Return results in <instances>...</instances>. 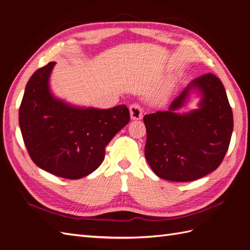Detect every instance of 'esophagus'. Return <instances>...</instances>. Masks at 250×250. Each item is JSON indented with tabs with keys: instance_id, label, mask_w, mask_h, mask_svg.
<instances>
[{
	"instance_id": "esophagus-1",
	"label": "esophagus",
	"mask_w": 250,
	"mask_h": 250,
	"mask_svg": "<svg viewBox=\"0 0 250 250\" xmlns=\"http://www.w3.org/2000/svg\"><path fill=\"white\" fill-rule=\"evenodd\" d=\"M130 110V117L132 120H141L143 118V108L139 104L133 103L129 107Z\"/></svg>"
}]
</instances>
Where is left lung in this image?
Here are the masks:
<instances>
[{"label": "left lung", "instance_id": "1", "mask_svg": "<svg viewBox=\"0 0 250 250\" xmlns=\"http://www.w3.org/2000/svg\"><path fill=\"white\" fill-rule=\"evenodd\" d=\"M192 89L203 98L200 108L180 115L175 112ZM146 160L158 177L192 181L215 171L229 149L233 128L232 110L221 80L214 74L194 79L168 110L144 117Z\"/></svg>", "mask_w": 250, "mask_h": 250}]
</instances>
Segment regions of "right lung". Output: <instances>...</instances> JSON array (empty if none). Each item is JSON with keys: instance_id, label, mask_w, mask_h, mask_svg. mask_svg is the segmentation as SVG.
<instances>
[{"instance_id": "1", "label": "right lung", "mask_w": 250, "mask_h": 250, "mask_svg": "<svg viewBox=\"0 0 250 250\" xmlns=\"http://www.w3.org/2000/svg\"><path fill=\"white\" fill-rule=\"evenodd\" d=\"M49 62L30 77L20 106L22 140L35 165L56 176L79 179L102 164L105 147L126 126V105L108 109L72 106L50 92Z\"/></svg>"}]
</instances>
